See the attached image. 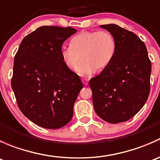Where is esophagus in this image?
<instances>
[{"mask_svg": "<svg viewBox=\"0 0 160 160\" xmlns=\"http://www.w3.org/2000/svg\"><path fill=\"white\" fill-rule=\"evenodd\" d=\"M82 82H83V83L85 85V86H87V85L88 84V79H86V78L83 79V80H82Z\"/></svg>", "mask_w": 160, "mask_h": 160, "instance_id": "34e87169", "label": "esophagus"}]
</instances>
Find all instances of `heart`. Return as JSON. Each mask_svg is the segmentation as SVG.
<instances>
[{"mask_svg": "<svg viewBox=\"0 0 160 160\" xmlns=\"http://www.w3.org/2000/svg\"><path fill=\"white\" fill-rule=\"evenodd\" d=\"M117 44L114 36L106 31H84L72 37L70 46H62L60 56L71 70L77 68L81 76H90L107 68L115 56Z\"/></svg>", "mask_w": 160, "mask_h": 160, "instance_id": "obj_1", "label": "heart"}]
</instances>
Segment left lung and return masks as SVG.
I'll return each instance as SVG.
<instances>
[{
	"instance_id": "left-lung-1",
	"label": "left lung",
	"mask_w": 160,
	"mask_h": 160,
	"mask_svg": "<svg viewBox=\"0 0 160 160\" xmlns=\"http://www.w3.org/2000/svg\"><path fill=\"white\" fill-rule=\"evenodd\" d=\"M114 36L117 50L110 65L90 80L95 112L112 124L129 120L146 104L152 64L145 43L117 25H101Z\"/></svg>"
}]
</instances>
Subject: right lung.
<instances>
[{"mask_svg": "<svg viewBox=\"0 0 160 160\" xmlns=\"http://www.w3.org/2000/svg\"><path fill=\"white\" fill-rule=\"evenodd\" d=\"M77 32L71 27L42 26L23 38L14 56L11 88L18 106L30 121L56 129L72 119L83 84L62 62V43Z\"/></svg>", "mask_w": 160, "mask_h": 160, "instance_id": "obj_1", "label": "right lung"}]
</instances>
